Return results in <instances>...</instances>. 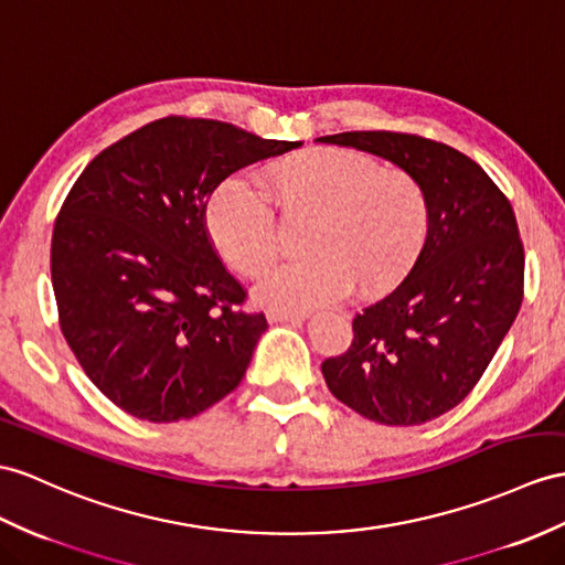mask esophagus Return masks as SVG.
<instances>
[{
	"instance_id": "esophagus-1",
	"label": "esophagus",
	"mask_w": 565,
	"mask_h": 565,
	"mask_svg": "<svg viewBox=\"0 0 565 565\" xmlns=\"http://www.w3.org/2000/svg\"><path fill=\"white\" fill-rule=\"evenodd\" d=\"M268 321H280V323L301 326V323H305V316H301V313H290V311H278V309H273V311H268Z\"/></svg>"
}]
</instances>
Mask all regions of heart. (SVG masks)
<instances>
[{"instance_id": "heart-1", "label": "heart", "mask_w": 565, "mask_h": 565, "mask_svg": "<svg viewBox=\"0 0 565 565\" xmlns=\"http://www.w3.org/2000/svg\"><path fill=\"white\" fill-rule=\"evenodd\" d=\"M285 215H313L301 252L256 287L264 305L301 313L335 305L352 287L364 297L393 290L429 235V201L417 177L348 148H309L264 172ZM205 230L227 264L254 278L280 249L273 205L239 177L220 182L205 203Z\"/></svg>"}]
</instances>
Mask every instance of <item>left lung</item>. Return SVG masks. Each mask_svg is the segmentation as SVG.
Instances as JSON below:
<instances>
[{
	"instance_id": "obj_1",
	"label": "left lung",
	"mask_w": 565,
	"mask_h": 565,
	"mask_svg": "<svg viewBox=\"0 0 565 565\" xmlns=\"http://www.w3.org/2000/svg\"><path fill=\"white\" fill-rule=\"evenodd\" d=\"M395 162L429 201V235L407 278L352 321V345L321 364L340 403L388 426L460 405L522 305L525 252L511 201L460 150L417 134L345 131L316 139Z\"/></svg>"
}]
</instances>
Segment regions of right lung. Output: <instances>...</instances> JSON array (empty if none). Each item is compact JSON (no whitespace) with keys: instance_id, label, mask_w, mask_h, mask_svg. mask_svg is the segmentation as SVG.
Instances as JSON below:
<instances>
[{"instance_id":"add662e5","label":"right lung","mask_w":565,"mask_h":565,"mask_svg":"<svg viewBox=\"0 0 565 565\" xmlns=\"http://www.w3.org/2000/svg\"><path fill=\"white\" fill-rule=\"evenodd\" d=\"M301 143L162 117L95 156L52 232L60 328L107 401L146 422L201 415L239 386L264 313L205 230L213 189Z\"/></svg>"}]
</instances>
